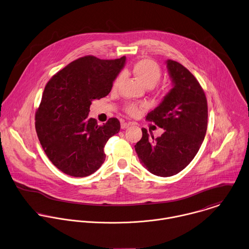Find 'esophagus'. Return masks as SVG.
I'll return each instance as SVG.
<instances>
[{
	"mask_svg": "<svg viewBox=\"0 0 249 249\" xmlns=\"http://www.w3.org/2000/svg\"><path fill=\"white\" fill-rule=\"evenodd\" d=\"M130 125H131V123L122 122V123H121V129H127V128H128Z\"/></svg>",
	"mask_w": 249,
	"mask_h": 249,
	"instance_id": "34e87169",
	"label": "esophagus"
}]
</instances>
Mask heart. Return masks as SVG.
Returning <instances> with one entry per match:
<instances>
[{"label": "heart", "instance_id": "b5f03b06", "mask_svg": "<svg viewBox=\"0 0 249 249\" xmlns=\"http://www.w3.org/2000/svg\"><path fill=\"white\" fill-rule=\"evenodd\" d=\"M133 72L135 76L148 88L155 86L162 75V71L159 65L156 62L149 59H142L138 61L133 67ZM120 80L121 75H118L113 82L114 88L118 86ZM126 111L130 115H136L139 113V108L135 105H130L126 107Z\"/></svg>", "mask_w": 249, "mask_h": 249}]
</instances>
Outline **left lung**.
I'll use <instances>...</instances> for the list:
<instances>
[{
  "instance_id": "obj_1",
  "label": "left lung",
  "mask_w": 249,
  "mask_h": 249,
  "mask_svg": "<svg viewBox=\"0 0 249 249\" xmlns=\"http://www.w3.org/2000/svg\"><path fill=\"white\" fill-rule=\"evenodd\" d=\"M172 89L146 120L165 132L154 139L142 128V138L135 145L141 164L158 177L181 172L198 153L207 133L208 103L195 76L178 62L166 61Z\"/></svg>"
}]
</instances>
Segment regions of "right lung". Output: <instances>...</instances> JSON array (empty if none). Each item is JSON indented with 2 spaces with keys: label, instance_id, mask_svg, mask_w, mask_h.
<instances>
[{
  "label": "right lung",
  "instance_id": "obj_1",
  "mask_svg": "<svg viewBox=\"0 0 249 249\" xmlns=\"http://www.w3.org/2000/svg\"><path fill=\"white\" fill-rule=\"evenodd\" d=\"M125 63V56L115 60L85 56L47 82L36 112V131L45 154L63 173L84 178L106 160L104 147L119 132L120 122L109 118L99 126L87 117L92 102L108 95Z\"/></svg>",
  "mask_w": 249,
  "mask_h": 249
}]
</instances>
